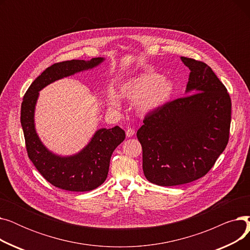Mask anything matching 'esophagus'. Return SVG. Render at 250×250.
Listing matches in <instances>:
<instances>
[{
  "instance_id": "34e87169",
  "label": "esophagus",
  "mask_w": 250,
  "mask_h": 250,
  "mask_svg": "<svg viewBox=\"0 0 250 250\" xmlns=\"http://www.w3.org/2000/svg\"><path fill=\"white\" fill-rule=\"evenodd\" d=\"M125 135H126V137H128V138H130V137H133L134 135H135V129L134 128H127L126 129V132H125Z\"/></svg>"
}]
</instances>
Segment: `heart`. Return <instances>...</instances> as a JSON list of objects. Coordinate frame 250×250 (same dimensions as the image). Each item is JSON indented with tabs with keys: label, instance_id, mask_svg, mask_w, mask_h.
Wrapping results in <instances>:
<instances>
[{
	"label": "heart",
	"instance_id": "obj_1",
	"mask_svg": "<svg viewBox=\"0 0 250 250\" xmlns=\"http://www.w3.org/2000/svg\"><path fill=\"white\" fill-rule=\"evenodd\" d=\"M175 83L155 71H147L128 79L120 86V94L129 102H136V109L141 114L158 111L172 99ZM108 106L120 109L122 101L113 89L106 94Z\"/></svg>",
	"mask_w": 250,
	"mask_h": 250
}]
</instances>
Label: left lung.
Segmentation results:
<instances>
[{
	"instance_id": "left-lung-1",
	"label": "left lung",
	"mask_w": 250,
	"mask_h": 250,
	"mask_svg": "<svg viewBox=\"0 0 250 250\" xmlns=\"http://www.w3.org/2000/svg\"><path fill=\"white\" fill-rule=\"evenodd\" d=\"M180 59L190 70L188 96L146 115L137 132L144 174L161 187L205 176L229 141L231 98L226 87L207 63Z\"/></svg>"
}]
</instances>
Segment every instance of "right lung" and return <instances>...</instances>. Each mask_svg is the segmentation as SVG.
Wrapping results in <instances>:
<instances>
[{
  "mask_svg": "<svg viewBox=\"0 0 250 250\" xmlns=\"http://www.w3.org/2000/svg\"><path fill=\"white\" fill-rule=\"evenodd\" d=\"M103 61V58H94L54 63L35 79L23 97L20 121L28 157L38 172L56 188L90 191L101 186L107 177L111 155L124 142L125 133L118 125L100 128L82 151L67 157L56 155L44 147L35 130L34 110L38 92L60 79L94 68Z\"/></svg>",
  "mask_w": 250,
  "mask_h": 250,
  "instance_id": "1",
  "label": "right lung"
}]
</instances>
